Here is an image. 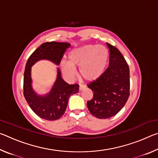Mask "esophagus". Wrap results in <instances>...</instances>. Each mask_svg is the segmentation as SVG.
<instances>
[{
	"instance_id": "obj_1",
	"label": "esophagus",
	"mask_w": 158,
	"mask_h": 158,
	"mask_svg": "<svg viewBox=\"0 0 158 158\" xmlns=\"http://www.w3.org/2000/svg\"><path fill=\"white\" fill-rule=\"evenodd\" d=\"M85 88V85H82V84H79V90H84Z\"/></svg>"
}]
</instances>
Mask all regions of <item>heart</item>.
<instances>
[{
	"mask_svg": "<svg viewBox=\"0 0 158 158\" xmlns=\"http://www.w3.org/2000/svg\"><path fill=\"white\" fill-rule=\"evenodd\" d=\"M68 59L63 58L60 61L61 70L67 77L72 78L75 75V67H79L80 77L87 81H93L105 72L109 51L101 45L85 44L70 51Z\"/></svg>",
	"mask_w": 158,
	"mask_h": 158,
	"instance_id": "b5f03b06",
	"label": "heart"
}]
</instances>
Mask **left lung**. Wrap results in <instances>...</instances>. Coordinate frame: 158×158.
Here are the masks:
<instances>
[{
	"label": "left lung",
	"mask_w": 158,
	"mask_h": 158,
	"mask_svg": "<svg viewBox=\"0 0 158 158\" xmlns=\"http://www.w3.org/2000/svg\"><path fill=\"white\" fill-rule=\"evenodd\" d=\"M106 45L110 52L109 67L99 78L88 84L93 92V98L87 102L88 109L100 119L116 115L130 96L129 66L116 47Z\"/></svg>",
	"instance_id": "left-lung-1"
}]
</instances>
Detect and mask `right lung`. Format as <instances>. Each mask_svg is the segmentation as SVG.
Wrapping results in <instances>:
<instances>
[{
	"label": "right lung",
	"instance_id": "right-lung-1",
	"mask_svg": "<svg viewBox=\"0 0 158 158\" xmlns=\"http://www.w3.org/2000/svg\"><path fill=\"white\" fill-rule=\"evenodd\" d=\"M67 42H50L42 44L29 57L23 76V95L34 113L41 118L56 121L62 117L68 106L69 96L79 91V84H68L62 79L60 69L57 78L50 92L38 95L32 88L31 67L37 61L46 59L58 65L64 53L69 47Z\"/></svg>",
	"mask_w": 158,
	"mask_h": 158
}]
</instances>
